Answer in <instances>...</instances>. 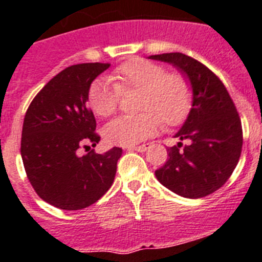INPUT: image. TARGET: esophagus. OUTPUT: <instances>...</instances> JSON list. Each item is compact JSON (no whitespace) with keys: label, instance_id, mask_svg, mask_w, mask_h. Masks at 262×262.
<instances>
[{"label":"esophagus","instance_id":"34e87169","mask_svg":"<svg viewBox=\"0 0 262 262\" xmlns=\"http://www.w3.org/2000/svg\"><path fill=\"white\" fill-rule=\"evenodd\" d=\"M129 151H139V152H144L147 148H150V144H142V146H131L127 147Z\"/></svg>","mask_w":262,"mask_h":262}]
</instances>
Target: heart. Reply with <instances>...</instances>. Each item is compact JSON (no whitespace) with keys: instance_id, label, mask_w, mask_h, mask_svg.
<instances>
[{"instance_id":"heart-1","label":"heart","mask_w":262,"mask_h":262,"mask_svg":"<svg viewBox=\"0 0 262 262\" xmlns=\"http://www.w3.org/2000/svg\"><path fill=\"white\" fill-rule=\"evenodd\" d=\"M112 77L96 79L88 88V103L100 118H108L116 111L120 91H140L138 115L119 116L104 127L108 143L133 146L155 135L162 126H178L187 118L193 90L189 80L181 73H167L157 62L136 57L123 62L114 71Z\"/></svg>"}]
</instances>
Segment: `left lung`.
I'll list each match as a JSON object with an SVG mask.
<instances>
[{
	"instance_id": "8db88e82",
	"label": "left lung",
	"mask_w": 262,
	"mask_h": 262,
	"mask_svg": "<svg viewBox=\"0 0 262 262\" xmlns=\"http://www.w3.org/2000/svg\"><path fill=\"white\" fill-rule=\"evenodd\" d=\"M172 64L189 79L193 104L177 146L167 148L166 163L155 171L162 185L185 198H202L225 185L238 163L243 127L232 97L217 75L179 52L150 56Z\"/></svg>"
}]
</instances>
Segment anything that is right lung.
I'll return each mask as SVG.
<instances>
[{"mask_svg":"<svg viewBox=\"0 0 262 262\" xmlns=\"http://www.w3.org/2000/svg\"><path fill=\"white\" fill-rule=\"evenodd\" d=\"M110 66L84 62L66 68L36 95L24 118L21 157L28 179L41 200L62 210L91 206L115 179L122 148L79 155L81 147L100 140L87 104L88 88Z\"/></svg>","mask_w":262,"mask_h":262,"instance_id":"1","label":"right lung"}]
</instances>
